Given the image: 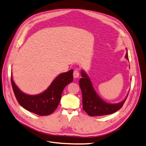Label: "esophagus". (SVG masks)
Segmentation results:
<instances>
[{"instance_id": "obj_1", "label": "esophagus", "mask_w": 146, "mask_h": 146, "mask_svg": "<svg viewBox=\"0 0 146 146\" xmlns=\"http://www.w3.org/2000/svg\"><path fill=\"white\" fill-rule=\"evenodd\" d=\"M80 76V72L78 70H74V72H73V76L74 78H76L78 77H79Z\"/></svg>"}]
</instances>
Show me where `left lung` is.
Returning a JSON list of instances; mask_svg holds the SVG:
<instances>
[{
    "instance_id": "left-lung-1",
    "label": "left lung",
    "mask_w": 146,
    "mask_h": 146,
    "mask_svg": "<svg viewBox=\"0 0 146 146\" xmlns=\"http://www.w3.org/2000/svg\"><path fill=\"white\" fill-rule=\"evenodd\" d=\"M126 58L128 60V52ZM81 75L83 78L80 79L79 84L83 97V108L89 116L96 117L112 114L123 107L126 98L118 104H108L104 102L97 94L86 74L81 72Z\"/></svg>"
}]
</instances>
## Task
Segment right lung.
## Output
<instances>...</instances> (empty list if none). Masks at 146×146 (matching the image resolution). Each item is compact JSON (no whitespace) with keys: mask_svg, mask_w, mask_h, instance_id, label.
<instances>
[{"mask_svg":"<svg viewBox=\"0 0 146 146\" xmlns=\"http://www.w3.org/2000/svg\"><path fill=\"white\" fill-rule=\"evenodd\" d=\"M73 70L60 74L46 91L40 94L30 96L22 92L15 84L11 76L13 91L18 102L24 109L40 116L53 113L60 101L63 89L73 80Z\"/></svg>","mask_w":146,"mask_h":146,"instance_id":"obj_1","label":"right lung"}]
</instances>
